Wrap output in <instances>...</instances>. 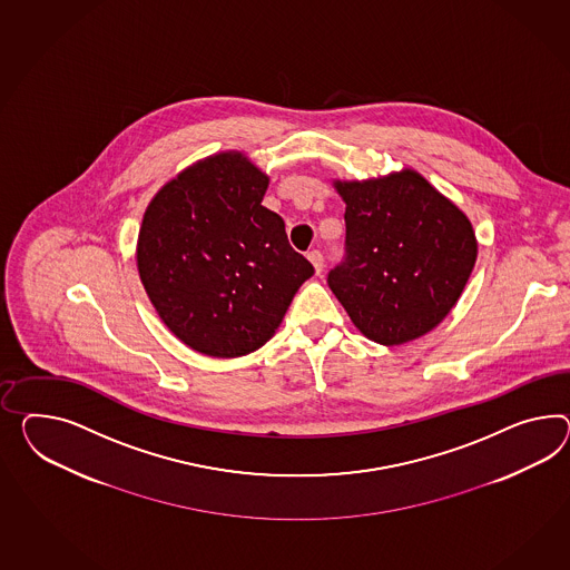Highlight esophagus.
<instances>
[{"label": "esophagus", "mask_w": 570, "mask_h": 570, "mask_svg": "<svg viewBox=\"0 0 570 570\" xmlns=\"http://www.w3.org/2000/svg\"><path fill=\"white\" fill-rule=\"evenodd\" d=\"M307 261H309L312 266H314L316 275H321L322 268H324V258H322L321 252H318V249H312V252H307Z\"/></svg>", "instance_id": "esophagus-1"}]
</instances>
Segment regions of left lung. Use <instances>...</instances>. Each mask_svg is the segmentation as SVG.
<instances>
[{
	"instance_id": "obj_1",
	"label": "left lung",
	"mask_w": 570,
	"mask_h": 570,
	"mask_svg": "<svg viewBox=\"0 0 570 570\" xmlns=\"http://www.w3.org/2000/svg\"><path fill=\"white\" fill-rule=\"evenodd\" d=\"M333 186L345 203L347 258L328 287L355 328L386 347L436 328L478 261L468 215L411 167Z\"/></svg>"
}]
</instances>
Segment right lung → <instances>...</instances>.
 Masks as SVG:
<instances>
[{
    "mask_svg": "<svg viewBox=\"0 0 570 570\" xmlns=\"http://www.w3.org/2000/svg\"><path fill=\"white\" fill-rule=\"evenodd\" d=\"M268 181L244 150H223L171 177L145 210L138 275L165 326L203 355L261 350L314 275L263 206Z\"/></svg>",
    "mask_w": 570,
    "mask_h": 570,
    "instance_id": "obj_1",
    "label": "right lung"
}]
</instances>
